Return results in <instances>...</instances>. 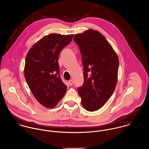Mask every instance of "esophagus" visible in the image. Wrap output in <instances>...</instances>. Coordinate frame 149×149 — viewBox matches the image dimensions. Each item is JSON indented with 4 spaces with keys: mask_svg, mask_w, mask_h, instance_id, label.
Instances as JSON below:
<instances>
[{
    "mask_svg": "<svg viewBox=\"0 0 149 149\" xmlns=\"http://www.w3.org/2000/svg\"><path fill=\"white\" fill-rule=\"evenodd\" d=\"M73 80H70L69 81V85H70V86H72L73 85Z\"/></svg>",
    "mask_w": 149,
    "mask_h": 149,
    "instance_id": "34e87169",
    "label": "esophagus"
}]
</instances>
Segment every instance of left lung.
Listing matches in <instances>:
<instances>
[{
  "instance_id": "left-lung-1",
  "label": "left lung",
  "mask_w": 149,
  "mask_h": 149,
  "mask_svg": "<svg viewBox=\"0 0 149 149\" xmlns=\"http://www.w3.org/2000/svg\"><path fill=\"white\" fill-rule=\"evenodd\" d=\"M84 70L83 85L77 88L81 103L88 111L103 106L112 95L117 83L119 59L105 37L88 30L76 34Z\"/></svg>"
}]
</instances>
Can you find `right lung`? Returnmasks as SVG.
Wrapping results in <instances>:
<instances>
[{"label": "right lung", "instance_id": "right-lung-1", "mask_svg": "<svg viewBox=\"0 0 149 149\" xmlns=\"http://www.w3.org/2000/svg\"><path fill=\"white\" fill-rule=\"evenodd\" d=\"M73 36L49 34L33 45L26 56V81L37 101L47 108L56 106L66 93L67 86L60 77L58 60Z\"/></svg>", "mask_w": 149, "mask_h": 149}]
</instances>
